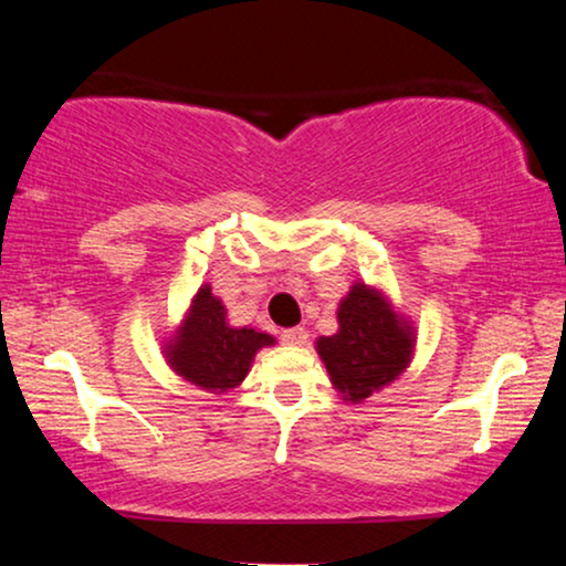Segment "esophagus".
Here are the masks:
<instances>
[{
    "instance_id": "34e87169",
    "label": "esophagus",
    "mask_w": 566,
    "mask_h": 566,
    "mask_svg": "<svg viewBox=\"0 0 566 566\" xmlns=\"http://www.w3.org/2000/svg\"><path fill=\"white\" fill-rule=\"evenodd\" d=\"M282 342H284V344H295V346L305 344V342H307V331H305L303 326H295V328L282 331Z\"/></svg>"
}]
</instances>
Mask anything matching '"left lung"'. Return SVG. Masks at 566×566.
I'll use <instances>...</instances> for the list:
<instances>
[{
    "instance_id": "1",
    "label": "left lung",
    "mask_w": 566,
    "mask_h": 566,
    "mask_svg": "<svg viewBox=\"0 0 566 566\" xmlns=\"http://www.w3.org/2000/svg\"><path fill=\"white\" fill-rule=\"evenodd\" d=\"M336 315L338 334L321 336L318 354L346 401H361L406 370L413 336L386 297L365 284H354Z\"/></svg>"
}]
</instances>
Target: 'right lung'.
I'll list each match as a JSON object with an SVG mask.
<instances>
[{
  "instance_id": "obj_1",
  "label": "right lung",
  "mask_w": 566,
  "mask_h": 566,
  "mask_svg": "<svg viewBox=\"0 0 566 566\" xmlns=\"http://www.w3.org/2000/svg\"><path fill=\"white\" fill-rule=\"evenodd\" d=\"M274 338L255 328H232L228 311L212 295V287L196 292L191 311L178 336L165 346L168 361L180 378L205 390H224L240 386L251 370V359L261 346Z\"/></svg>"
}]
</instances>
